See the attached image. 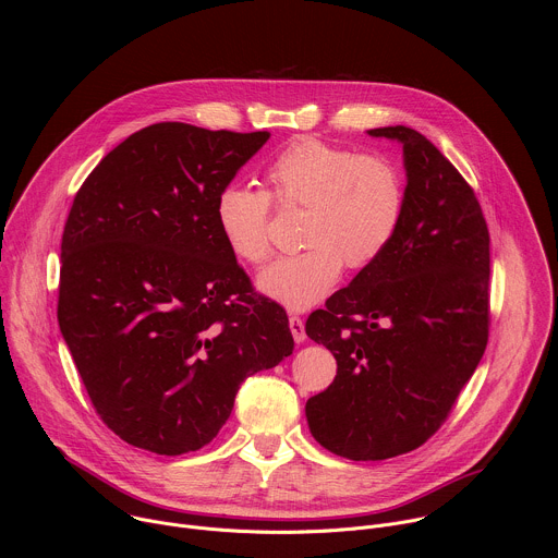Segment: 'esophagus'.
Masks as SVG:
<instances>
[{
  "label": "esophagus",
  "mask_w": 558,
  "mask_h": 558,
  "mask_svg": "<svg viewBox=\"0 0 558 558\" xmlns=\"http://www.w3.org/2000/svg\"><path fill=\"white\" fill-rule=\"evenodd\" d=\"M289 329H291V333H293V340H295L298 344L306 340V333H304V320H302V317H298V315H291V317H289Z\"/></svg>",
  "instance_id": "obj_1"
}]
</instances>
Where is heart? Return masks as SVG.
<instances>
[{"label":"heart","mask_w":558,"mask_h":558,"mask_svg":"<svg viewBox=\"0 0 558 558\" xmlns=\"http://www.w3.org/2000/svg\"><path fill=\"white\" fill-rule=\"evenodd\" d=\"M267 190L231 183L216 194L214 218L227 250L247 265L269 260L271 216L304 209L300 254L280 258L258 280L287 308L304 311L325 300L342 267L360 271L377 263L407 211V179L395 158L360 154L315 136L282 147L265 166Z\"/></svg>","instance_id":"1"}]
</instances>
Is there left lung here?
Segmentation results:
<instances>
[{
	"instance_id": "1",
	"label": "left lung",
	"mask_w": 558,
	"mask_h": 558,
	"mask_svg": "<svg viewBox=\"0 0 558 558\" xmlns=\"http://www.w3.org/2000/svg\"><path fill=\"white\" fill-rule=\"evenodd\" d=\"M373 136L404 145L407 211L386 254L306 320L336 362L306 402L315 441L353 461L426 444L448 420L490 331V233L474 190L417 130Z\"/></svg>"
}]
</instances>
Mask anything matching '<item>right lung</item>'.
Masks as SVG:
<instances>
[{"label":"right lung","instance_id":"right-lung-1","mask_svg":"<svg viewBox=\"0 0 558 558\" xmlns=\"http://www.w3.org/2000/svg\"><path fill=\"white\" fill-rule=\"evenodd\" d=\"M269 132L163 121L119 143L78 187L61 238L57 317L101 422L177 457L209 444L241 381L291 355L216 227V194Z\"/></svg>","mask_w":558,"mask_h":558}]
</instances>
